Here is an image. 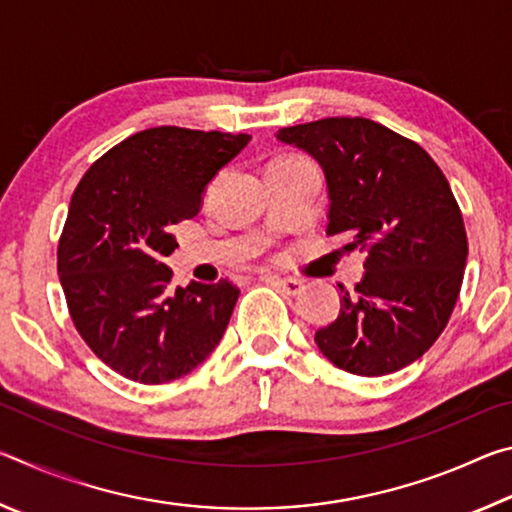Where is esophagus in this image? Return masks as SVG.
<instances>
[{
  "instance_id": "34e87169",
  "label": "esophagus",
  "mask_w": 512,
  "mask_h": 512,
  "mask_svg": "<svg viewBox=\"0 0 512 512\" xmlns=\"http://www.w3.org/2000/svg\"><path fill=\"white\" fill-rule=\"evenodd\" d=\"M273 280L287 296H300L305 291V282L298 280V277H273Z\"/></svg>"
}]
</instances>
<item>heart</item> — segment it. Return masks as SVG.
Returning a JSON list of instances; mask_svg holds the SVG:
<instances>
[{"instance_id":"1","label":"heart","mask_w":512,"mask_h":512,"mask_svg":"<svg viewBox=\"0 0 512 512\" xmlns=\"http://www.w3.org/2000/svg\"><path fill=\"white\" fill-rule=\"evenodd\" d=\"M282 158H298V155H282Z\"/></svg>"}]
</instances>
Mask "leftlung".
I'll return each instance as SVG.
<instances>
[{"mask_svg": "<svg viewBox=\"0 0 512 512\" xmlns=\"http://www.w3.org/2000/svg\"><path fill=\"white\" fill-rule=\"evenodd\" d=\"M277 140L320 162L327 235L366 255L339 318L316 332L320 352L359 377L402 370L443 334L463 284L467 235L445 173L418 142L366 117L289 126Z\"/></svg>", "mask_w": 512, "mask_h": 512, "instance_id": "1", "label": "left lung"}]
</instances>
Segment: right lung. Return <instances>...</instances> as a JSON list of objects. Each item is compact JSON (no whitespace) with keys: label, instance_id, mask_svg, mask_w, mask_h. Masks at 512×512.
<instances>
[{"label":"right lung","instance_id":"obj_1","mask_svg":"<svg viewBox=\"0 0 512 512\" xmlns=\"http://www.w3.org/2000/svg\"><path fill=\"white\" fill-rule=\"evenodd\" d=\"M250 135L158 126L128 137L85 171L58 239L69 316L121 377L164 384L219 345L239 289L230 280L173 289L171 230Z\"/></svg>","mask_w":512,"mask_h":512}]
</instances>
